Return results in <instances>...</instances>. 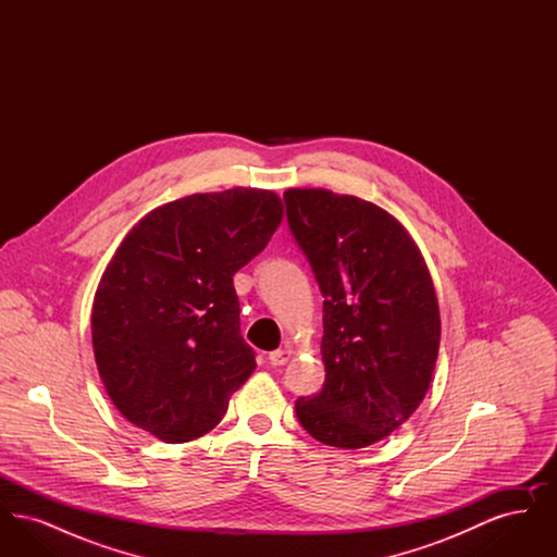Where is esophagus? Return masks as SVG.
<instances>
[{"label": "esophagus", "mask_w": 557, "mask_h": 557, "mask_svg": "<svg viewBox=\"0 0 557 557\" xmlns=\"http://www.w3.org/2000/svg\"><path fill=\"white\" fill-rule=\"evenodd\" d=\"M292 350L290 348H277V350H273V352H269V363L273 366V368H280V366H286L288 361H290Z\"/></svg>", "instance_id": "1"}]
</instances>
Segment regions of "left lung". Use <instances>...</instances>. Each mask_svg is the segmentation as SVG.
<instances>
[{
    "instance_id": "obj_1",
    "label": "left lung",
    "mask_w": 557,
    "mask_h": 557,
    "mask_svg": "<svg viewBox=\"0 0 557 557\" xmlns=\"http://www.w3.org/2000/svg\"><path fill=\"white\" fill-rule=\"evenodd\" d=\"M292 238L323 294V388L296 398L323 445L363 449L424 400L441 343L424 259L393 214L327 189H286Z\"/></svg>"
}]
</instances>
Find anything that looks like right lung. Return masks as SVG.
<instances>
[{"label": "right lung", "instance_id": "add662e5", "mask_svg": "<svg viewBox=\"0 0 557 557\" xmlns=\"http://www.w3.org/2000/svg\"><path fill=\"white\" fill-rule=\"evenodd\" d=\"M269 189L194 194L148 212L116 248L91 311L108 397L133 425L187 443L221 422L257 368L236 271L282 223Z\"/></svg>", "mask_w": 557, "mask_h": 557}]
</instances>
